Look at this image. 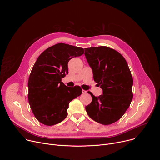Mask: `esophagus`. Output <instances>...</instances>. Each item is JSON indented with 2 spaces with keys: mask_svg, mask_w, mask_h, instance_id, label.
I'll list each match as a JSON object with an SVG mask.
<instances>
[{
  "mask_svg": "<svg viewBox=\"0 0 160 160\" xmlns=\"http://www.w3.org/2000/svg\"><path fill=\"white\" fill-rule=\"evenodd\" d=\"M82 93H83V94H86V93H87V90H82Z\"/></svg>",
  "mask_w": 160,
  "mask_h": 160,
  "instance_id": "obj_1",
  "label": "esophagus"
}]
</instances>
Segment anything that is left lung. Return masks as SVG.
Here are the masks:
<instances>
[{"label": "left lung", "mask_w": 160, "mask_h": 160, "mask_svg": "<svg viewBox=\"0 0 160 160\" xmlns=\"http://www.w3.org/2000/svg\"><path fill=\"white\" fill-rule=\"evenodd\" d=\"M85 56L92 68L94 80L102 89V94L92 96L85 106L90 118L102 125L120 120L133 98V78L128 64L121 54L105 46L85 48Z\"/></svg>", "instance_id": "8db88e82"}]
</instances>
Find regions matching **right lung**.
Instances as JSON below:
<instances>
[{
	"label": "right lung",
	"mask_w": 160,
	"mask_h": 160,
	"mask_svg": "<svg viewBox=\"0 0 160 160\" xmlns=\"http://www.w3.org/2000/svg\"><path fill=\"white\" fill-rule=\"evenodd\" d=\"M83 53V48L59 43L37 59L28 79V98L34 116L43 125L51 126L64 120L70 102L81 95L80 87H68L61 78L68 73V61Z\"/></svg>",
	"instance_id": "right-lung-1"
}]
</instances>
